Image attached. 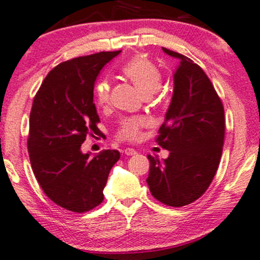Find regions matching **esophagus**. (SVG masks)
Listing matches in <instances>:
<instances>
[{
    "label": "esophagus",
    "instance_id": "1",
    "mask_svg": "<svg viewBox=\"0 0 260 260\" xmlns=\"http://www.w3.org/2000/svg\"><path fill=\"white\" fill-rule=\"evenodd\" d=\"M124 153L126 154V155H135L137 152L134 148H125L124 149Z\"/></svg>",
    "mask_w": 260,
    "mask_h": 260
}]
</instances>
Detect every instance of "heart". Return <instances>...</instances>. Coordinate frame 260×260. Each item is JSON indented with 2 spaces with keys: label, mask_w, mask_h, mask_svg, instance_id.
<instances>
[{
  "label": "heart",
  "mask_w": 260,
  "mask_h": 260,
  "mask_svg": "<svg viewBox=\"0 0 260 260\" xmlns=\"http://www.w3.org/2000/svg\"><path fill=\"white\" fill-rule=\"evenodd\" d=\"M121 72L135 84L146 96L157 92L161 86L163 75L153 62L145 57H134L124 64ZM111 100V85L102 79L94 86V101L100 107H106ZM151 121L146 117H126L121 119L117 130V139L120 141H137L142 135V129L149 126Z\"/></svg>",
  "instance_id": "obj_1"
}]
</instances>
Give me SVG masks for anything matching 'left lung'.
<instances>
[{
	"instance_id": "8db88e82",
	"label": "left lung",
	"mask_w": 260,
	"mask_h": 260,
	"mask_svg": "<svg viewBox=\"0 0 260 260\" xmlns=\"http://www.w3.org/2000/svg\"><path fill=\"white\" fill-rule=\"evenodd\" d=\"M163 52L179 60L172 103L155 137L170 153L164 161L147 155V184L157 201L184 207L208 190L218 170L225 139L224 106L198 64L168 48Z\"/></svg>"
}]
</instances>
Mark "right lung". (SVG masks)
Returning a JSON list of instances; mask_svg holds the SVG:
<instances>
[{
  "mask_svg": "<svg viewBox=\"0 0 260 260\" xmlns=\"http://www.w3.org/2000/svg\"><path fill=\"white\" fill-rule=\"evenodd\" d=\"M119 53L99 52L59 63L34 97L27 137L34 175L46 196L70 212L85 213L102 203L109 172L120 158L117 149L93 158L80 149L86 136L99 131L94 81Z\"/></svg>",
  "mask_w": 260,
  "mask_h": 260,
  "instance_id": "add662e5",
  "label": "right lung"
}]
</instances>
